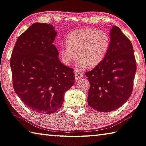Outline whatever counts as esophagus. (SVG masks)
<instances>
[{
    "instance_id": "34e87169",
    "label": "esophagus",
    "mask_w": 146,
    "mask_h": 146,
    "mask_svg": "<svg viewBox=\"0 0 146 146\" xmlns=\"http://www.w3.org/2000/svg\"><path fill=\"white\" fill-rule=\"evenodd\" d=\"M75 77L76 80H79L82 78L83 74L78 71H75Z\"/></svg>"
}]
</instances>
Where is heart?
I'll return each instance as SVG.
<instances>
[{"label":"heart","instance_id":"obj_1","mask_svg":"<svg viewBox=\"0 0 146 146\" xmlns=\"http://www.w3.org/2000/svg\"><path fill=\"white\" fill-rule=\"evenodd\" d=\"M67 46L62 47L60 54L64 63L69 65L75 60L76 54L82 66H98L107 54L110 40L107 32L102 30H76L66 38Z\"/></svg>","mask_w":146,"mask_h":146}]
</instances>
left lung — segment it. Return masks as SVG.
<instances>
[{
    "label": "left lung",
    "instance_id": "8db88e82",
    "mask_svg": "<svg viewBox=\"0 0 146 146\" xmlns=\"http://www.w3.org/2000/svg\"><path fill=\"white\" fill-rule=\"evenodd\" d=\"M136 70L133 45L118 27L110 31V47L100 64L87 71L88 103L99 112H111L130 98Z\"/></svg>",
    "mask_w": 146,
    "mask_h": 146
}]
</instances>
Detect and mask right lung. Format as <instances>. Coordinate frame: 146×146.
I'll list each match as a JSON object with an SVG mask.
<instances>
[{
    "label": "right lung",
    "mask_w": 146,
    "mask_h": 146,
    "mask_svg": "<svg viewBox=\"0 0 146 146\" xmlns=\"http://www.w3.org/2000/svg\"><path fill=\"white\" fill-rule=\"evenodd\" d=\"M57 32L47 23H34L19 36L10 59L13 86L31 110L52 114L75 83L74 69L62 64L52 44Z\"/></svg>",
    "instance_id": "right-lung-1"
}]
</instances>
